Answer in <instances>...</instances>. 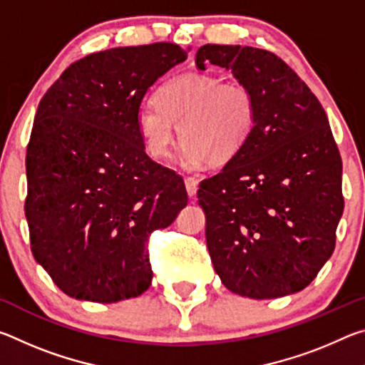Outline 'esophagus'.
Listing matches in <instances>:
<instances>
[{"instance_id": "esophagus-1", "label": "esophagus", "mask_w": 365, "mask_h": 365, "mask_svg": "<svg viewBox=\"0 0 365 365\" xmlns=\"http://www.w3.org/2000/svg\"><path fill=\"white\" fill-rule=\"evenodd\" d=\"M185 187H187V193L190 197H193L197 191V180L196 178H185Z\"/></svg>"}]
</instances>
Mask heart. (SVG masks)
<instances>
[{"label":"heart","instance_id":"1","mask_svg":"<svg viewBox=\"0 0 365 365\" xmlns=\"http://www.w3.org/2000/svg\"><path fill=\"white\" fill-rule=\"evenodd\" d=\"M156 104L138 109L137 125L153 159H165L175 138L182 141V160L196 169L207 160H230L250 140L257 120L256 95L242 82L215 76H185L169 80L156 91Z\"/></svg>","mask_w":365,"mask_h":365}]
</instances>
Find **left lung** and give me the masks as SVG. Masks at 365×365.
<instances>
[{
	"label": "left lung",
	"instance_id": "obj_1",
	"mask_svg": "<svg viewBox=\"0 0 365 365\" xmlns=\"http://www.w3.org/2000/svg\"><path fill=\"white\" fill-rule=\"evenodd\" d=\"M225 67L256 95L250 140L200 183L206 243L230 292L272 299L304 289L335 250L341 158L316 95L265 49L205 45L196 66Z\"/></svg>",
	"mask_w": 365,
	"mask_h": 365
}]
</instances>
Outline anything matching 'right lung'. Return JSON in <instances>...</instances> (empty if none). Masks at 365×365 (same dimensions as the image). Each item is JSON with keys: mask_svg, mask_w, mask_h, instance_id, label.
Returning a JSON list of instances; mask_svg holds the SVG:
<instances>
[{"mask_svg": "<svg viewBox=\"0 0 365 365\" xmlns=\"http://www.w3.org/2000/svg\"><path fill=\"white\" fill-rule=\"evenodd\" d=\"M185 59L174 43L106 49L71 64L41 98L26 156L30 248L71 298L104 304L151 285L148 238L188 195L146 154L137 114Z\"/></svg>", "mask_w": 365, "mask_h": 365, "instance_id": "add662e5", "label": "right lung"}]
</instances>
